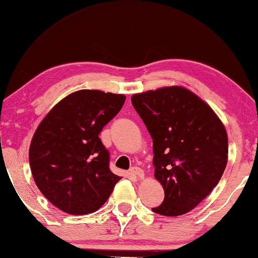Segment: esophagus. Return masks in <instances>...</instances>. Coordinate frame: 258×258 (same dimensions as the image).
<instances>
[{
    "label": "esophagus",
    "instance_id": "esophagus-1",
    "mask_svg": "<svg viewBox=\"0 0 258 258\" xmlns=\"http://www.w3.org/2000/svg\"><path fill=\"white\" fill-rule=\"evenodd\" d=\"M129 174L134 176V177H137V178H142L144 176V172L141 168L139 167H133L132 169L129 170Z\"/></svg>",
    "mask_w": 258,
    "mask_h": 258
}]
</instances>
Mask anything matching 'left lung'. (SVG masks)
<instances>
[{"mask_svg":"<svg viewBox=\"0 0 258 258\" xmlns=\"http://www.w3.org/2000/svg\"><path fill=\"white\" fill-rule=\"evenodd\" d=\"M132 103L153 139L155 177L164 216L189 213L209 195L228 161V136L213 109L183 87L136 94Z\"/></svg>","mask_w":258,"mask_h":258,"instance_id":"1","label":"left lung"}]
</instances>
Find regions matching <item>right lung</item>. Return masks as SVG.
I'll list each match as a JSON object with an SVG mask.
<instances>
[{
	"instance_id": "right-lung-1",
	"label": "right lung",
	"mask_w": 258,
	"mask_h": 258,
	"mask_svg": "<svg viewBox=\"0 0 258 258\" xmlns=\"http://www.w3.org/2000/svg\"><path fill=\"white\" fill-rule=\"evenodd\" d=\"M124 101V95L79 90L58 102L35 132L29 148L34 181L64 213H94L121 179L109 168L110 155L98 135Z\"/></svg>"
}]
</instances>
